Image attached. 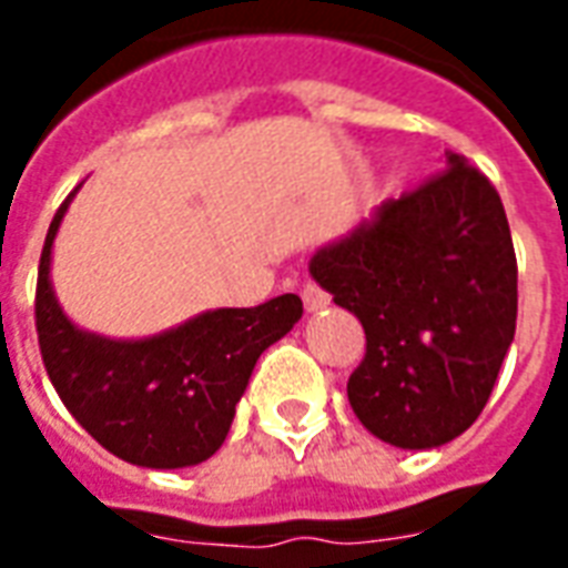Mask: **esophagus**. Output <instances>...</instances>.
<instances>
[{
    "label": "esophagus",
    "instance_id": "obj_1",
    "mask_svg": "<svg viewBox=\"0 0 568 568\" xmlns=\"http://www.w3.org/2000/svg\"><path fill=\"white\" fill-rule=\"evenodd\" d=\"M301 301H304V307L307 310H322L328 304V292H325L322 285L313 283V280H307V283L301 285Z\"/></svg>",
    "mask_w": 568,
    "mask_h": 568
}]
</instances>
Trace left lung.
<instances>
[{
  "instance_id": "1",
  "label": "left lung",
  "mask_w": 568,
  "mask_h": 568,
  "mask_svg": "<svg viewBox=\"0 0 568 568\" xmlns=\"http://www.w3.org/2000/svg\"><path fill=\"white\" fill-rule=\"evenodd\" d=\"M365 328L349 405L371 435L428 450L487 405L517 325V255L499 191L465 161L386 200L310 261Z\"/></svg>"
}]
</instances>
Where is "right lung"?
<instances>
[{
  "instance_id": "add662e5",
  "label": "right lung",
  "mask_w": 568,
  "mask_h": 568,
  "mask_svg": "<svg viewBox=\"0 0 568 568\" xmlns=\"http://www.w3.org/2000/svg\"><path fill=\"white\" fill-rule=\"evenodd\" d=\"M69 197L48 227L36 283L39 349L60 402L124 463L185 468L210 459L227 438L258 356L301 320V297L212 310L173 332L130 344L79 332L57 307L48 283L51 243Z\"/></svg>"
}]
</instances>
